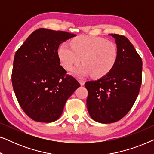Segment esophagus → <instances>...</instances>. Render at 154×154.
<instances>
[{"label":"esophagus","instance_id":"obj_1","mask_svg":"<svg viewBox=\"0 0 154 154\" xmlns=\"http://www.w3.org/2000/svg\"><path fill=\"white\" fill-rule=\"evenodd\" d=\"M79 82L81 84V85H84V84H85V81H83V80H79Z\"/></svg>","mask_w":154,"mask_h":154}]
</instances>
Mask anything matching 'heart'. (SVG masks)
<instances>
[{
    "label": "heart",
    "mask_w": 154,
    "mask_h": 154,
    "mask_svg": "<svg viewBox=\"0 0 154 154\" xmlns=\"http://www.w3.org/2000/svg\"><path fill=\"white\" fill-rule=\"evenodd\" d=\"M71 47L66 43L61 44L57 50L58 57L66 70H71L82 58L83 64L73 71L78 76L91 74L96 79L104 77L117 62V45L103 38L79 35L71 40Z\"/></svg>",
    "instance_id": "b5f03b06"
}]
</instances>
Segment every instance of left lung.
<instances>
[{
    "mask_svg": "<svg viewBox=\"0 0 154 154\" xmlns=\"http://www.w3.org/2000/svg\"><path fill=\"white\" fill-rule=\"evenodd\" d=\"M119 50L117 62L108 74L87 81V108L94 121L111 123L125 116L133 106L142 84V61L129 40L109 34Z\"/></svg>",
    "mask_w": 154,
    "mask_h": 154,
    "instance_id": "1",
    "label": "left lung"
}]
</instances>
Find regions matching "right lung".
Here are the masks:
<instances>
[{
    "label": "right lung",
    "mask_w": 154,
    "mask_h": 154,
    "mask_svg": "<svg viewBox=\"0 0 154 154\" xmlns=\"http://www.w3.org/2000/svg\"><path fill=\"white\" fill-rule=\"evenodd\" d=\"M73 33L39 29L16 52L12 83L25 113L33 121L51 123L61 116L65 103L79 82L60 66L59 46Z\"/></svg>",
    "instance_id": "1"
}]
</instances>
